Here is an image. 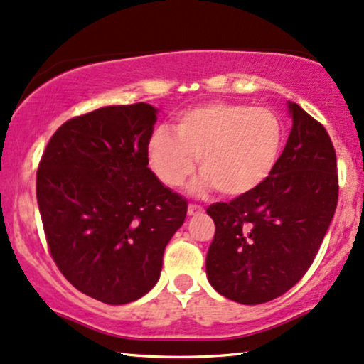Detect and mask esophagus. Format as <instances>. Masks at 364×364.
Returning <instances> with one entry per match:
<instances>
[{
  "mask_svg": "<svg viewBox=\"0 0 364 364\" xmlns=\"http://www.w3.org/2000/svg\"><path fill=\"white\" fill-rule=\"evenodd\" d=\"M203 213V208L198 206V205H190L188 206V215L190 216H196V215H201Z\"/></svg>",
  "mask_w": 364,
  "mask_h": 364,
  "instance_id": "esophagus-1",
  "label": "esophagus"
}]
</instances>
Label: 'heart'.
<instances>
[{
    "label": "heart",
    "instance_id": "b5f03b06",
    "mask_svg": "<svg viewBox=\"0 0 364 364\" xmlns=\"http://www.w3.org/2000/svg\"><path fill=\"white\" fill-rule=\"evenodd\" d=\"M284 143V126L276 111L230 101H213L186 109L174 121V134L159 128L148 141L149 166L159 181L179 188L203 174L191 191L218 188L225 196H243L274 171Z\"/></svg>",
    "mask_w": 364,
    "mask_h": 364
}]
</instances>
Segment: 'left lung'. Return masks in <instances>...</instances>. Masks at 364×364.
<instances>
[{
    "mask_svg": "<svg viewBox=\"0 0 364 364\" xmlns=\"http://www.w3.org/2000/svg\"><path fill=\"white\" fill-rule=\"evenodd\" d=\"M293 119L287 146L263 185L206 213L215 238L208 281L241 304L281 296L303 278L338 205L336 153L321 123L288 101Z\"/></svg>",
    "mask_w": 364,
    "mask_h": 364,
    "instance_id": "8db88e82",
    "label": "left lung"
}]
</instances>
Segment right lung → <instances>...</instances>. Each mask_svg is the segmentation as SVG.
I'll use <instances>...</instances> for the list:
<instances>
[{
    "mask_svg": "<svg viewBox=\"0 0 364 364\" xmlns=\"http://www.w3.org/2000/svg\"><path fill=\"white\" fill-rule=\"evenodd\" d=\"M158 109L105 106L58 128L36 173L51 256L81 293L106 304L141 298L158 283L163 253L188 203L148 168Z\"/></svg>",
    "mask_w": 364,
    "mask_h": 364,
    "instance_id": "obj_1",
    "label": "right lung"
}]
</instances>
